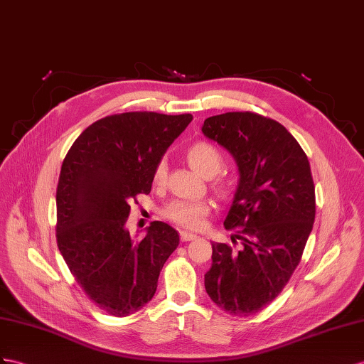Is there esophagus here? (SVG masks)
<instances>
[{
    "mask_svg": "<svg viewBox=\"0 0 364 364\" xmlns=\"http://www.w3.org/2000/svg\"><path fill=\"white\" fill-rule=\"evenodd\" d=\"M180 238H181V241H192V240H195V238H197V235H193V234H191V232H186V230H181V232H180Z\"/></svg>",
    "mask_w": 364,
    "mask_h": 364,
    "instance_id": "obj_1",
    "label": "esophagus"
}]
</instances>
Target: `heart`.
Masks as SVG:
<instances>
[{"label": "heart", "mask_w": 364, "mask_h": 364, "mask_svg": "<svg viewBox=\"0 0 364 364\" xmlns=\"http://www.w3.org/2000/svg\"><path fill=\"white\" fill-rule=\"evenodd\" d=\"M188 161L195 171L203 176H213L223 166V155L220 149L208 141H197L188 149ZM167 167L164 161H158L154 169V183L163 184L166 181ZM220 189L225 188V181L215 180ZM210 212V203L208 200H173L163 209V217L175 225L200 229L204 225L208 213Z\"/></svg>", "instance_id": "heart-1"}]
</instances>
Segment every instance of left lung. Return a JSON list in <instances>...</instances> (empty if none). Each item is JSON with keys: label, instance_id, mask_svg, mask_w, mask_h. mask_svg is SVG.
<instances>
[{"label": "left lung", "instance_id": "8db88e82", "mask_svg": "<svg viewBox=\"0 0 364 364\" xmlns=\"http://www.w3.org/2000/svg\"><path fill=\"white\" fill-rule=\"evenodd\" d=\"M203 134L230 152L240 180L225 228L241 247L212 245L204 287L223 311L249 316L282 294L300 263L315 220L309 160L278 121L254 112L204 119Z\"/></svg>", "mask_w": 364, "mask_h": 364}]
</instances>
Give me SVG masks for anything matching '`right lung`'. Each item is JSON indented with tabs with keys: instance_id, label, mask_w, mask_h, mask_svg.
<instances>
[{
	"instance_id": "1",
	"label": "right lung",
	"mask_w": 364,
	"mask_h": 364,
	"mask_svg": "<svg viewBox=\"0 0 364 364\" xmlns=\"http://www.w3.org/2000/svg\"><path fill=\"white\" fill-rule=\"evenodd\" d=\"M191 114L126 112L101 118L75 139L57 188V245L100 309L127 316L152 300L180 235L154 221L141 241L126 229L129 203L152 189L154 169Z\"/></svg>"
}]
</instances>
